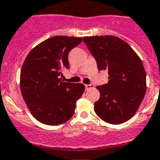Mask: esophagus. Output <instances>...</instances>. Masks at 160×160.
Wrapping results in <instances>:
<instances>
[{"label": "esophagus", "mask_w": 160, "mask_h": 160, "mask_svg": "<svg viewBox=\"0 0 160 160\" xmlns=\"http://www.w3.org/2000/svg\"><path fill=\"white\" fill-rule=\"evenodd\" d=\"M85 88H86V90H87V91H88V90L92 89V88H94L95 86L93 85V84H89V85H88V84H87V85H85Z\"/></svg>", "instance_id": "obj_1"}]
</instances>
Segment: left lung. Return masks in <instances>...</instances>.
<instances>
[{"instance_id":"left-lung-1","label":"left lung","mask_w":160,"mask_h":160,"mask_svg":"<svg viewBox=\"0 0 160 160\" xmlns=\"http://www.w3.org/2000/svg\"><path fill=\"white\" fill-rule=\"evenodd\" d=\"M88 50L100 71L106 70L109 82L97 89L101 97L95 102L99 118L120 124L132 118L146 92V73L142 59L126 42L115 36L84 37Z\"/></svg>"}]
</instances>
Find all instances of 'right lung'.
Segmentation results:
<instances>
[{"mask_svg": "<svg viewBox=\"0 0 160 160\" xmlns=\"http://www.w3.org/2000/svg\"><path fill=\"white\" fill-rule=\"evenodd\" d=\"M82 41V38L52 37L36 46L23 62L21 93L30 113L42 123L61 124L74 113L85 86L63 82L60 75L69 68V51Z\"/></svg>", "mask_w": 160, "mask_h": 160, "instance_id": "add662e5", "label": "right lung"}]
</instances>
